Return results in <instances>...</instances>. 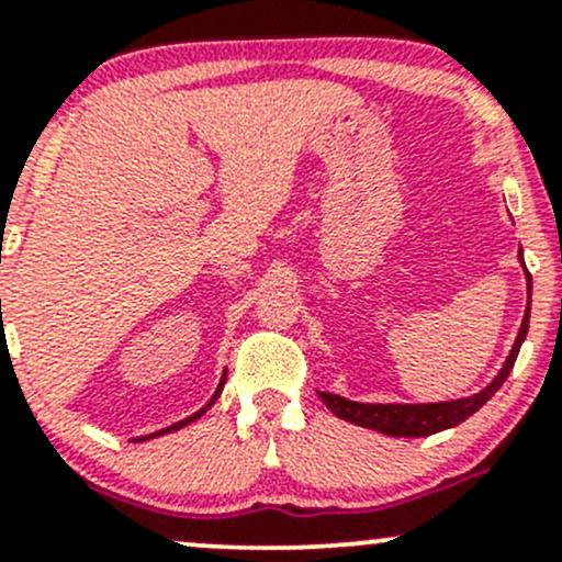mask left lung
Returning a JSON list of instances; mask_svg holds the SVG:
<instances>
[{
    "label": "left lung",
    "mask_w": 562,
    "mask_h": 562,
    "mask_svg": "<svg viewBox=\"0 0 562 562\" xmlns=\"http://www.w3.org/2000/svg\"><path fill=\"white\" fill-rule=\"evenodd\" d=\"M528 318H530V307L525 311L522 327L517 331L515 348H512L504 370L498 372V378L493 380L487 389H482L480 394L469 396V400L442 402V404H361V402L342 400V396L329 394V391H318V396H322V402L327 404L337 418L348 420V424H356V426L375 428V431L389 434V437H428V434L445 431V428L463 424L469 415H474L482 404L496 394L501 383L509 378L512 367H515L517 361V353H520L525 335H528Z\"/></svg>",
    "instance_id": "obj_1"
}]
</instances>
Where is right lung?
<instances>
[{"label":"right lung","instance_id":"obj_1","mask_svg":"<svg viewBox=\"0 0 562 562\" xmlns=\"http://www.w3.org/2000/svg\"><path fill=\"white\" fill-rule=\"evenodd\" d=\"M220 391H222V383H220V389H216V394H214V400H216V396H220ZM214 400H211L209 404H206V407H203V409H198V413L195 415H190V418H187V420H179V424H173V426H168V428H162V431H158V434H166V431H173V428H182V426H187V424H190V420H195V418H201V415L203 413H206V409L211 407V404H214ZM158 434H153V437H158Z\"/></svg>","mask_w":562,"mask_h":562}]
</instances>
